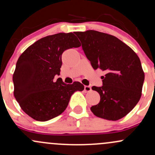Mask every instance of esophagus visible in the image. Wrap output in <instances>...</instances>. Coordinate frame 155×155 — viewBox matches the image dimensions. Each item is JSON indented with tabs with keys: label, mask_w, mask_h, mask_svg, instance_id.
<instances>
[{
	"label": "esophagus",
	"mask_w": 155,
	"mask_h": 155,
	"mask_svg": "<svg viewBox=\"0 0 155 155\" xmlns=\"http://www.w3.org/2000/svg\"><path fill=\"white\" fill-rule=\"evenodd\" d=\"M91 87L90 86H84V91L86 92H90L91 91Z\"/></svg>",
	"instance_id": "esophagus-1"
}]
</instances>
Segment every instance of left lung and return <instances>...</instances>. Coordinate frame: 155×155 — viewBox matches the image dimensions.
<instances>
[{
	"instance_id": "1",
	"label": "left lung",
	"mask_w": 155,
	"mask_h": 155,
	"mask_svg": "<svg viewBox=\"0 0 155 155\" xmlns=\"http://www.w3.org/2000/svg\"><path fill=\"white\" fill-rule=\"evenodd\" d=\"M95 70L106 72L103 86L92 87L101 96L90 109L96 117L116 121L132 111L139 101L144 72L136 53L114 35L96 31L76 32Z\"/></svg>"
}]
</instances>
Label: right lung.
Masks as SVG:
<instances>
[{
    "label": "right lung",
    "mask_w": 155,
    "mask_h": 155,
    "mask_svg": "<svg viewBox=\"0 0 155 155\" xmlns=\"http://www.w3.org/2000/svg\"><path fill=\"white\" fill-rule=\"evenodd\" d=\"M80 46L73 33H60L39 39L20 55L13 75L14 95L28 116L41 122L59 116L74 92L84 89L79 81L66 84L54 79L60 75L63 51Z\"/></svg>",
    "instance_id": "1"
}]
</instances>
